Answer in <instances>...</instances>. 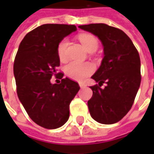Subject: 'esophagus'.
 <instances>
[{"label":"esophagus","mask_w":154,"mask_h":154,"mask_svg":"<svg viewBox=\"0 0 154 154\" xmlns=\"http://www.w3.org/2000/svg\"><path fill=\"white\" fill-rule=\"evenodd\" d=\"M79 86H80V88H83V87L86 86V84H84V83H82V82H80V83H79Z\"/></svg>","instance_id":"obj_1"}]
</instances>
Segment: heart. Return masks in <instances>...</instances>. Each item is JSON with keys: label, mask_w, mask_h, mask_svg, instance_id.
<instances>
[{"label": "heart", "mask_w": 154, "mask_h": 154, "mask_svg": "<svg viewBox=\"0 0 154 154\" xmlns=\"http://www.w3.org/2000/svg\"><path fill=\"white\" fill-rule=\"evenodd\" d=\"M80 43L88 52L96 51L98 48V39L91 34H81L79 37ZM67 47L68 40L63 39L57 47V55L59 59L64 62L67 60ZM94 71L93 65L89 62H71L65 67V74L70 79L74 80H83L91 75Z\"/></svg>", "instance_id": "1"}]
</instances>
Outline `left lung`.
I'll return each mask as SVG.
<instances>
[{
    "label": "left lung",
    "instance_id": "1",
    "mask_svg": "<svg viewBox=\"0 0 154 154\" xmlns=\"http://www.w3.org/2000/svg\"><path fill=\"white\" fill-rule=\"evenodd\" d=\"M79 28L101 41L103 58L92 79V97L87 104L92 118L99 123L119 122L131 109L140 85V60L133 42L120 29L106 24H90ZM105 82L106 86H100Z\"/></svg>",
    "mask_w": 154,
    "mask_h": 154
}]
</instances>
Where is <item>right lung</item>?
<instances>
[{"instance_id": "right-lung-1", "label": "right lung", "mask_w": 154, "mask_h": 154, "mask_svg": "<svg viewBox=\"0 0 154 154\" xmlns=\"http://www.w3.org/2000/svg\"><path fill=\"white\" fill-rule=\"evenodd\" d=\"M76 30L74 25H42L25 36L15 57L19 99L31 119L45 128L55 129L67 122L69 104L80 90L78 83L68 78L59 84L51 82L60 65L58 45Z\"/></svg>"}]
</instances>
